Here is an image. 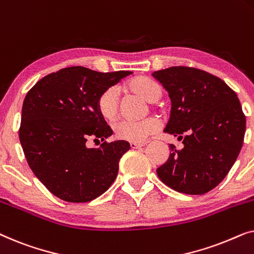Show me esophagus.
<instances>
[{"mask_svg":"<svg viewBox=\"0 0 254 254\" xmlns=\"http://www.w3.org/2000/svg\"><path fill=\"white\" fill-rule=\"evenodd\" d=\"M145 144H147V142H140V143H138V142H130V148L137 149L140 147H143V145H145Z\"/></svg>","mask_w":254,"mask_h":254,"instance_id":"esophagus-1","label":"esophagus"}]
</instances>
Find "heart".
<instances>
[{"label":"heart","mask_w":254,"mask_h":254,"mask_svg":"<svg viewBox=\"0 0 254 254\" xmlns=\"http://www.w3.org/2000/svg\"><path fill=\"white\" fill-rule=\"evenodd\" d=\"M125 91L142 97L149 102L152 107L156 106V102L162 98L163 88L158 82L148 76H136L123 85ZM97 112L107 123H112L117 119L119 113V99L116 91L112 88L104 90L96 100ZM161 127V123L157 118L148 117L142 120L128 121L121 120L113 125V131L117 138L130 142H141L149 135L155 134Z\"/></svg>","instance_id":"heart-1"}]
</instances>
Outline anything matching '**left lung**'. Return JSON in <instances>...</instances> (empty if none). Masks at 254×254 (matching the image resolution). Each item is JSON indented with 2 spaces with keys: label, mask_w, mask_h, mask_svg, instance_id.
<instances>
[{
  "label": "left lung",
  "mask_w": 254,
  "mask_h": 254,
  "mask_svg": "<svg viewBox=\"0 0 254 254\" xmlns=\"http://www.w3.org/2000/svg\"><path fill=\"white\" fill-rule=\"evenodd\" d=\"M152 76L169 91L172 107L164 131L183 140L156 170L165 185L180 193L204 194L228 175L241 151L245 114L236 92L217 76L175 65Z\"/></svg>",
  "instance_id": "obj_1"
}]
</instances>
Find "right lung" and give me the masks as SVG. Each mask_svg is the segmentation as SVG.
<instances>
[{
  "label": "right lung",
  "instance_id": "right-lung-1",
  "mask_svg": "<svg viewBox=\"0 0 254 254\" xmlns=\"http://www.w3.org/2000/svg\"><path fill=\"white\" fill-rule=\"evenodd\" d=\"M130 71L98 72L75 65L39 79L26 93L19 141L27 164L45 187L67 202H89L109 190L127 141L107 142L112 129L96 100ZM88 139L103 140L88 148Z\"/></svg>",
  "mask_w": 254,
  "mask_h": 254
}]
</instances>
